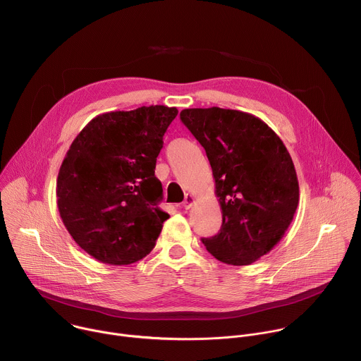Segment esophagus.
I'll return each instance as SVG.
<instances>
[{"label":"esophagus","instance_id":"34e87169","mask_svg":"<svg viewBox=\"0 0 361 361\" xmlns=\"http://www.w3.org/2000/svg\"><path fill=\"white\" fill-rule=\"evenodd\" d=\"M194 202H195V197L191 195V194H187L185 198H184V201H183V207H184L185 209H190V208L194 205Z\"/></svg>","mask_w":361,"mask_h":361}]
</instances>
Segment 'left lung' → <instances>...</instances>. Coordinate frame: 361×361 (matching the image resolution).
<instances>
[{
	"instance_id": "1",
	"label": "left lung",
	"mask_w": 361,
	"mask_h": 361,
	"mask_svg": "<svg viewBox=\"0 0 361 361\" xmlns=\"http://www.w3.org/2000/svg\"><path fill=\"white\" fill-rule=\"evenodd\" d=\"M180 118L207 153L222 209L219 232L202 238V244L228 265L258 261L281 241L298 208L299 183L289 152L250 113L184 109Z\"/></svg>"
}]
</instances>
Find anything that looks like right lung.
Returning <instances> with one entry per match:
<instances>
[{
    "label": "right lung",
    "instance_id": "add662e5",
    "mask_svg": "<svg viewBox=\"0 0 361 361\" xmlns=\"http://www.w3.org/2000/svg\"><path fill=\"white\" fill-rule=\"evenodd\" d=\"M178 110L161 104L92 118L71 145L56 181L58 208L75 243L99 262L130 265L152 252L169 214L154 176Z\"/></svg>",
    "mask_w": 361,
    "mask_h": 361
}]
</instances>
